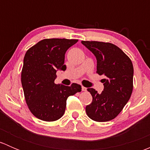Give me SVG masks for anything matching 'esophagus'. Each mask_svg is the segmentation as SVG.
I'll list each match as a JSON object with an SVG mask.
<instances>
[{
    "mask_svg": "<svg viewBox=\"0 0 150 150\" xmlns=\"http://www.w3.org/2000/svg\"><path fill=\"white\" fill-rule=\"evenodd\" d=\"M86 87H84V86H82V91H86Z\"/></svg>",
    "mask_w": 150,
    "mask_h": 150,
    "instance_id": "1",
    "label": "esophagus"
}]
</instances>
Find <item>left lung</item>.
<instances>
[{
  "mask_svg": "<svg viewBox=\"0 0 150 150\" xmlns=\"http://www.w3.org/2000/svg\"><path fill=\"white\" fill-rule=\"evenodd\" d=\"M96 58V72L104 76V91L88 88L93 100L86 107L87 115L96 122L114 119L122 111L133 91L134 67L129 57L115 45L99 41H81Z\"/></svg>",
  "mask_w": 150,
  "mask_h": 150,
  "instance_id": "8db88e82",
  "label": "left lung"
}]
</instances>
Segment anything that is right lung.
<instances>
[{"mask_svg":"<svg viewBox=\"0 0 150 150\" xmlns=\"http://www.w3.org/2000/svg\"><path fill=\"white\" fill-rule=\"evenodd\" d=\"M75 39H43L27 51L21 75L25 101L30 112L43 121H55L65 112L67 99L81 91V86L55 84L57 71H64V55Z\"/></svg>","mask_w":150,"mask_h":150,"instance_id":"add662e5","label":"right lung"}]
</instances>
